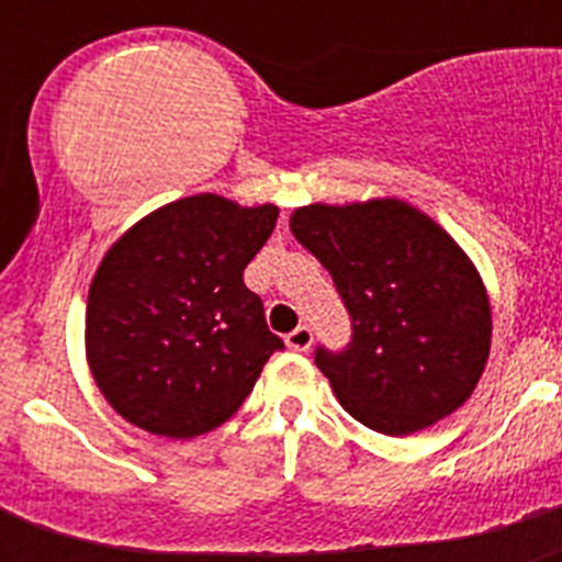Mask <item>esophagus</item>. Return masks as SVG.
Here are the masks:
<instances>
[{
    "label": "esophagus",
    "mask_w": 562,
    "mask_h": 562,
    "mask_svg": "<svg viewBox=\"0 0 562 562\" xmlns=\"http://www.w3.org/2000/svg\"><path fill=\"white\" fill-rule=\"evenodd\" d=\"M286 346H290L292 351H310V346H312L310 326H297V329H292L290 335H286Z\"/></svg>",
    "instance_id": "34e87169"
}]
</instances>
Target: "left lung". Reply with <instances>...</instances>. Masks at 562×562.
I'll return each mask as SVG.
<instances>
[{"mask_svg": "<svg viewBox=\"0 0 562 562\" xmlns=\"http://www.w3.org/2000/svg\"><path fill=\"white\" fill-rule=\"evenodd\" d=\"M292 236L329 270L351 317L317 369L366 428L408 436L461 408L490 357L493 317L473 261L400 200L297 207Z\"/></svg>", "mask_w": 562, "mask_h": 562, "instance_id": "left-lung-1", "label": "left lung"}]
</instances>
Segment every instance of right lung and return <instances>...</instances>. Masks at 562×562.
Instances as JSON below:
<instances>
[{
    "instance_id": "add662e5",
    "label": "right lung",
    "mask_w": 562,
    "mask_h": 562,
    "mask_svg": "<svg viewBox=\"0 0 562 562\" xmlns=\"http://www.w3.org/2000/svg\"><path fill=\"white\" fill-rule=\"evenodd\" d=\"M276 220V205L196 193L148 213L103 256L89 286L87 357L123 419L193 439L241 408L284 349L245 286Z\"/></svg>"
}]
</instances>
